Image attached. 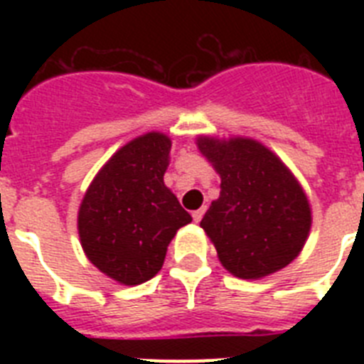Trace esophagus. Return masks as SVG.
I'll list each match as a JSON object with an SVG mask.
<instances>
[{"instance_id":"34e87169","label":"esophagus","mask_w":364,"mask_h":364,"mask_svg":"<svg viewBox=\"0 0 364 364\" xmlns=\"http://www.w3.org/2000/svg\"><path fill=\"white\" fill-rule=\"evenodd\" d=\"M204 211H205L204 208H200V210H197V211H193V220L198 224V222L202 220V217H204Z\"/></svg>"}]
</instances>
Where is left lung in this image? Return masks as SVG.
<instances>
[{"mask_svg": "<svg viewBox=\"0 0 364 364\" xmlns=\"http://www.w3.org/2000/svg\"><path fill=\"white\" fill-rule=\"evenodd\" d=\"M197 147L220 176L200 220L220 264L239 279L286 268L306 244L311 208L290 167L259 140L200 134Z\"/></svg>", "mask_w": 364, "mask_h": 364, "instance_id": "1", "label": "left lung"}]
</instances>
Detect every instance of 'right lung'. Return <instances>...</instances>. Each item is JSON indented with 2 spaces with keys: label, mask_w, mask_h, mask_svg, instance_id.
I'll return each instance as SVG.
<instances>
[{
  "label": "right lung",
  "mask_w": 364,
  "mask_h": 364,
  "mask_svg": "<svg viewBox=\"0 0 364 364\" xmlns=\"http://www.w3.org/2000/svg\"><path fill=\"white\" fill-rule=\"evenodd\" d=\"M171 138L140 134L102 166L78 210L83 253L109 279L136 286L160 272L176 231L193 220L164 184Z\"/></svg>",
  "instance_id": "obj_1"
}]
</instances>
